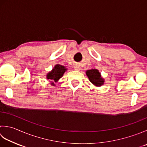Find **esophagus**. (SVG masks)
Returning <instances> with one entry per match:
<instances>
[{"label": "esophagus", "instance_id": "1", "mask_svg": "<svg viewBox=\"0 0 147 147\" xmlns=\"http://www.w3.org/2000/svg\"><path fill=\"white\" fill-rule=\"evenodd\" d=\"M74 68L76 71H80V66L79 65H78V64L74 65Z\"/></svg>", "mask_w": 147, "mask_h": 147}]
</instances>
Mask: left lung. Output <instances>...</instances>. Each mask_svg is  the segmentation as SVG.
I'll return each instance as SVG.
<instances>
[{
  "instance_id": "obj_1",
  "label": "left lung",
  "mask_w": 147,
  "mask_h": 147,
  "mask_svg": "<svg viewBox=\"0 0 147 147\" xmlns=\"http://www.w3.org/2000/svg\"><path fill=\"white\" fill-rule=\"evenodd\" d=\"M86 74L88 76L90 82L97 87H100L104 84L105 80L101 77V74L97 69H92L86 71Z\"/></svg>"
}]
</instances>
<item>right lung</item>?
<instances>
[{
  "instance_id": "add662e5",
  "label": "right lung",
  "mask_w": 147,
  "mask_h": 147,
  "mask_svg": "<svg viewBox=\"0 0 147 147\" xmlns=\"http://www.w3.org/2000/svg\"><path fill=\"white\" fill-rule=\"evenodd\" d=\"M65 71H67V69L64 66L60 64H56L53 68V69L47 74V78L51 80V85L55 86L54 82H58V80L60 78H62Z\"/></svg>"
}]
</instances>
